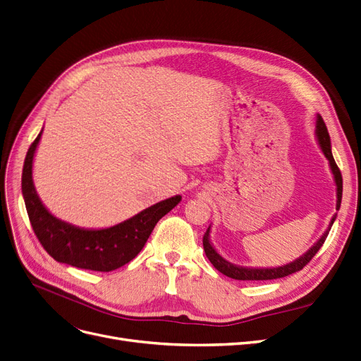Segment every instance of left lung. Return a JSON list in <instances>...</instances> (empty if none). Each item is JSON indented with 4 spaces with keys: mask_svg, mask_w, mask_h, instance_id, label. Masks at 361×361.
Instances as JSON below:
<instances>
[{
    "mask_svg": "<svg viewBox=\"0 0 361 361\" xmlns=\"http://www.w3.org/2000/svg\"><path fill=\"white\" fill-rule=\"evenodd\" d=\"M317 138H319V143L322 146V150L324 153V156L327 158L329 164H331L332 172H334V177H335V183L338 187V203H336V209H339L341 207V199H342V176H341V169L338 168L335 159H334V154L331 150V137H329L327 128H326V123L323 121V118L319 115L317 116ZM335 221V216L332 218L331 224H329V228L326 230V233L322 236V239L312 246L308 252L301 257L300 259H296L288 265H283V267H277V269H242V267H236V265H233L230 262H227L224 258L219 257L215 249L212 247L211 242H209V228L207 230V233L203 234V249H205V254L208 257V259L211 261V264L214 267L219 271L226 274L227 277L231 279H236V280H273V279H281V277H286L289 274H293L296 271L302 270L305 265L312 259L319 249L323 246L329 231H331V227Z\"/></svg>",
    "mask_w": 361,
    "mask_h": 361,
    "instance_id": "8db88e82",
    "label": "left lung"
}]
</instances>
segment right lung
<instances>
[{
  "label": "right lung",
  "mask_w": 361,
  "mask_h": 361,
  "mask_svg": "<svg viewBox=\"0 0 361 361\" xmlns=\"http://www.w3.org/2000/svg\"><path fill=\"white\" fill-rule=\"evenodd\" d=\"M39 138L41 133L26 153L22 172V192L35 236L57 262L92 271H114L138 255L156 223L181 200V196L169 197L127 221L103 230H84L69 226L44 208L34 189L32 161Z\"/></svg>",
  "instance_id": "obj_1"
}]
</instances>
